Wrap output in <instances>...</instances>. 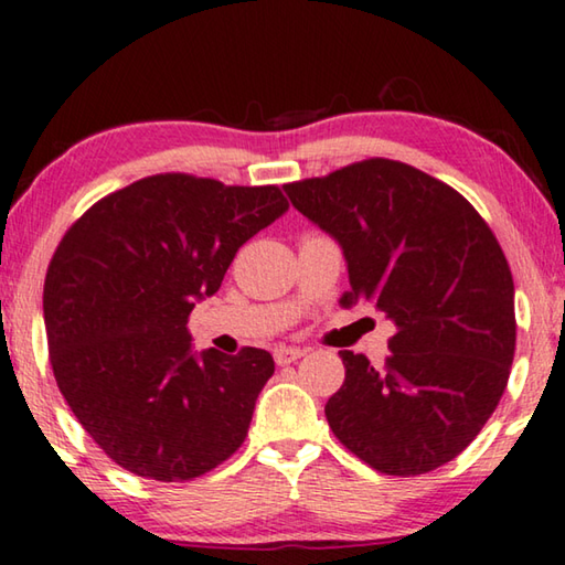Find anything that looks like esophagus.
Instances as JSON below:
<instances>
[{"label": "esophagus", "instance_id": "esophagus-1", "mask_svg": "<svg viewBox=\"0 0 565 565\" xmlns=\"http://www.w3.org/2000/svg\"><path fill=\"white\" fill-rule=\"evenodd\" d=\"M273 355H275V363L277 365H290V363H295V360H300L305 355V350L302 348L280 345V348H275Z\"/></svg>", "mask_w": 565, "mask_h": 565}]
</instances>
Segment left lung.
<instances>
[{
  "mask_svg": "<svg viewBox=\"0 0 565 565\" xmlns=\"http://www.w3.org/2000/svg\"><path fill=\"white\" fill-rule=\"evenodd\" d=\"M282 190L343 249V305L373 302L395 326L385 367L340 350L332 433L387 476L448 463L493 415L515 353L513 277L491 227L446 182L383 157Z\"/></svg>",
  "mask_w": 565,
  "mask_h": 565,
  "instance_id": "8db88e82",
  "label": "left lung"
}]
</instances>
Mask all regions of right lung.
Segmentation results:
<instances>
[{"mask_svg":"<svg viewBox=\"0 0 565 565\" xmlns=\"http://www.w3.org/2000/svg\"><path fill=\"white\" fill-rule=\"evenodd\" d=\"M288 207L275 184L168 172L102 198L62 237L42 298L54 381L129 473L192 480L243 446L273 355L198 353L188 318Z\"/></svg>","mask_w":565,"mask_h":565,"instance_id":"right-lung-1","label":"right lung"}]
</instances>
